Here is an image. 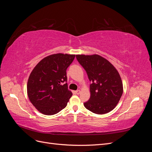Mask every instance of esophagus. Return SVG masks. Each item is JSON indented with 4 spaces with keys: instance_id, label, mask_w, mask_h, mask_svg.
<instances>
[{
    "instance_id": "esophagus-1",
    "label": "esophagus",
    "mask_w": 152,
    "mask_h": 152,
    "mask_svg": "<svg viewBox=\"0 0 152 152\" xmlns=\"http://www.w3.org/2000/svg\"><path fill=\"white\" fill-rule=\"evenodd\" d=\"M75 93H76L77 94H79L80 93V90H77V91H75Z\"/></svg>"
}]
</instances>
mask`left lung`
I'll return each mask as SVG.
<instances>
[{
	"label": "left lung",
	"mask_w": 152,
	"mask_h": 152,
	"mask_svg": "<svg viewBox=\"0 0 152 152\" xmlns=\"http://www.w3.org/2000/svg\"><path fill=\"white\" fill-rule=\"evenodd\" d=\"M76 58L92 82L90 98L84 103V107L96 114L112 111L123 93V84L118 72L111 63L99 54H77Z\"/></svg>",
	"instance_id": "1"
}]
</instances>
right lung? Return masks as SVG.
I'll use <instances>...</instances> for the list:
<instances>
[{
  "mask_svg": "<svg viewBox=\"0 0 152 152\" xmlns=\"http://www.w3.org/2000/svg\"><path fill=\"white\" fill-rule=\"evenodd\" d=\"M75 54L57 53L43 58L31 71L27 82V94L35 108L46 115L65 108L72 97L68 89L66 69Z\"/></svg>",
  "mask_w": 152,
  "mask_h": 152,
  "instance_id": "right-lung-1",
  "label": "right lung"
}]
</instances>
